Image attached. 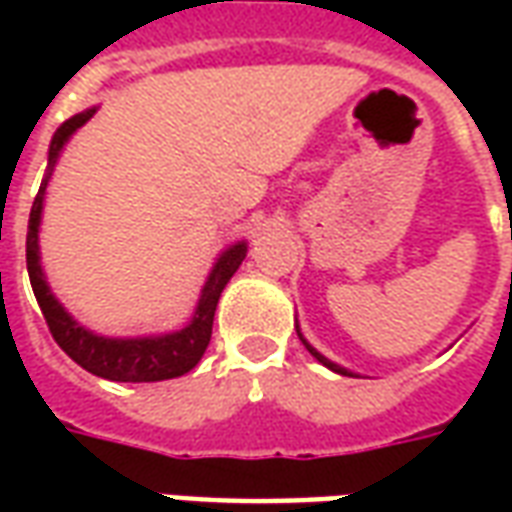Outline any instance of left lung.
<instances>
[{
  "mask_svg": "<svg viewBox=\"0 0 512 512\" xmlns=\"http://www.w3.org/2000/svg\"><path fill=\"white\" fill-rule=\"evenodd\" d=\"M510 238H512V230H510ZM304 345H307V343H304ZM307 351H310V354L315 356V359H318V362H323V365L329 367V370H334V373H343V376H348V370H343V367H337V365H334V362H329V359H326V356L318 354V351H315V348H312V345H307Z\"/></svg>",
  "mask_w": 512,
  "mask_h": 512,
  "instance_id": "1",
  "label": "left lung"
}]
</instances>
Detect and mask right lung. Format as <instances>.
<instances>
[{"label": "right lung", "instance_id": "add662e5", "mask_svg": "<svg viewBox=\"0 0 512 512\" xmlns=\"http://www.w3.org/2000/svg\"><path fill=\"white\" fill-rule=\"evenodd\" d=\"M95 109H87L82 115H73L71 120H65L57 134L51 139L49 147V175L54 161L60 156L62 145L68 142V136L82 128ZM49 175L40 183V191L32 211H29V227H27V271L35 299L40 304V312L49 323L51 337L57 340L65 354L71 356L76 365H82L87 373L93 376L109 378V381H128V384H142V381H167V378H178L183 373H189L191 367L197 365L205 354V348L211 343L213 332V312L219 304L224 285L230 282L238 266L244 263L246 244L230 246L219 263L213 266L211 277L202 288L200 304L197 312L186 329H180L175 334H164V337H139V340H106L98 334L87 332L79 323L73 321L68 312L62 310V304L51 296L43 268H40L38 255V224H40V208H43V194H46V183Z\"/></svg>", "mask_w": 512, "mask_h": 512}]
</instances>
